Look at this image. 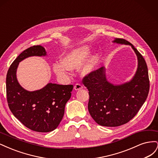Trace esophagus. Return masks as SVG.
Returning <instances> with one entry per match:
<instances>
[{"label": "esophagus", "instance_id": "34e87169", "mask_svg": "<svg viewBox=\"0 0 158 158\" xmlns=\"http://www.w3.org/2000/svg\"><path fill=\"white\" fill-rule=\"evenodd\" d=\"M74 88L75 90H79V89H82V88H83V86H82V84H79V83H77V84H76L74 85Z\"/></svg>", "mask_w": 158, "mask_h": 158}]
</instances>
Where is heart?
<instances>
[{"mask_svg": "<svg viewBox=\"0 0 158 158\" xmlns=\"http://www.w3.org/2000/svg\"><path fill=\"white\" fill-rule=\"evenodd\" d=\"M89 53L87 47H82L80 48L69 51L62 59V61L56 62L53 64V70L56 74L65 76L67 75L69 69L78 67L82 64ZM98 63L96 56H92L85 61L81 68L83 74H88L94 70Z\"/></svg>", "mask_w": 158, "mask_h": 158, "instance_id": "obj_1", "label": "heart"}]
</instances>
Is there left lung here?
<instances>
[{
	"label": "left lung",
	"mask_w": 158,
	"mask_h": 158,
	"mask_svg": "<svg viewBox=\"0 0 158 158\" xmlns=\"http://www.w3.org/2000/svg\"><path fill=\"white\" fill-rule=\"evenodd\" d=\"M114 42L131 45L138 57V66L132 80L121 85L109 83L103 67L84 76L82 83L89 91L88 111L98 125L118 127L127 123L144 103L150 89L148 66L144 57L130 42L117 38Z\"/></svg>",
	"instance_id": "1"
}]
</instances>
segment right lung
<instances>
[{
  "label": "right lung",
  "mask_w": 158,
  "mask_h": 158,
  "mask_svg": "<svg viewBox=\"0 0 158 158\" xmlns=\"http://www.w3.org/2000/svg\"><path fill=\"white\" fill-rule=\"evenodd\" d=\"M45 55L46 51L41 45L26 49L13 61L6 79L9 109L25 127L39 132H51L59 126L73 89L71 84L49 83L41 89L28 92L18 84L16 73L19 63L28 56Z\"/></svg>",
  "instance_id": "right-lung-1"
}]
</instances>
